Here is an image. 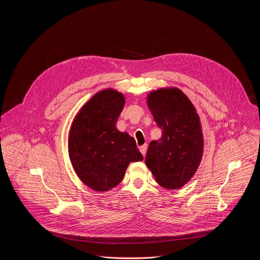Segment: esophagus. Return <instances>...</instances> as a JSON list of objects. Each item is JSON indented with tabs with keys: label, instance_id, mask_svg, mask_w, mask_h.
<instances>
[{
	"label": "esophagus",
	"instance_id": "obj_1",
	"mask_svg": "<svg viewBox=\"0 0 260 260\" xmlns=\"http://www.w3.org/2000/svg\"><path fill=\"white\" fill-rule=\"evenodd\" d=\"M147 147H148V146H147L146 144L140 147V151H141V153L143 154V156H144V157L146 156V152H147Z\"/></svg>",
	"mask_w": 260,
	"mask_h": 260
}]
</instances>
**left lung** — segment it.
I'll return each instance as SVG.
<instances>
[{"label":"left lung","instance_id":"1","mask_svg":"<svg viewBox=\"0 0 260 260\" xmlns=\"http://www.w3.org/2000/svg\"><path fill=\"white\" fill-rule=\"evenodd\" d=\"M147 105L162 136L150 143L145 163L161 187L180 189L191 181L202 160L200 117L189 98L176 86L150 92Z\"/></svg>","mask_w":260,"mask_h":260}]
</instances>
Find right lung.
Listing matches in <instances>:
<instances>
[{"mask_svg": "<svg viewBox=\"0 0 260 260\" xmlns=\"http://www.w3.org/2000/svg\"><path fill=\"white\" fill-rule=\"evenodd\" d=\"M125 98L114 89L96 93L74 116L68 154L79 180L97 192L116 187L131 162L142 161L136 141L116 128Z\"/></svg>", "mask_w": 260, "mask_h": 260, "instance_id": "right-lung-1", "label": "right lung"}]
</instances>
